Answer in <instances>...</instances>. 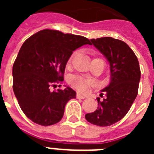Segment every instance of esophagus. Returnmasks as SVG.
I'll use <instances>...</instances> for the list:
<instances>
[{"instance_id": "34e87169", "label": "esophagus", "mask_w": 154, "mask_h": 154, "mask_svg": "<svg viewBox=\"0 0 154 154\" xmlns=\"http://www.w3.org/2000/svg\"><path fill=\"white\" fill-rule=\"evenodd\" d=\"M76 97L78 98V99H85V96H83L82 94H80V93H77V95H76Z\"/></svg>"}]
</instances>
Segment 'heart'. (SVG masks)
Instances as JSON below:
<instances>
[{
  "label": "heart",
  "instance_id": "1",
  "mask_svg": "<svg viewBox=\"0 0 154 154\" xmlns=\"http://www.w3.org/2000/svg\"><path fill=\"white\" fill-rule=\"evenodd\" d=\"M72 58V56L71 57L68 61V65L71 63ZM69 82L72 85V86L74 87L75 89H76L79 92H86L89 89V85H91L90 80L78 75L72 76L70 80H69Z\"/></svg>",
  "mask_w": 154,
  "mask_h": 154
}]
</instances>
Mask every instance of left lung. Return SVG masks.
<instances>
[{"label":"left lung","instance_id":"left-lung-1","mask_svg":"<svg viewBox=\"0 0 154 154\" xmlns=\"http://www.w3.org/2000/svg\"><path fill=\"white\" fill-rule=\"evenodd\" d=\"M90 41L109 63L110 81L101 90L106 92V98L103 101L98 98L99 107L95 112L85 114V119L96 126H111L124 117L137 97L140 65L133 50L123 41L111 37Z\"/></svg>","mask_w":154,"mask_h":154}]
</instances>
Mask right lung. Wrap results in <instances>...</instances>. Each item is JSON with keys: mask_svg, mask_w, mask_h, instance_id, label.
<instances>
[{"mask_svg": "<svg viewBox=\"0 0 154 154\" xmlns=\"http://www.w3.org/2000/svg\"><path fill=\"white\" fill-rule=\"evenodd\" d=\"M84 45H91L85 37L49 29L24 42L12 69L13 90L23 112L34 123L47 126L62 119L65 105L76 92L69 86L51 92L50 86L63 81L69 58Z\"/></svg>", "mask_w": 154, "mask_h": 154, "instance_id": "obj_1", "label": "right lung"}]
</instances>
